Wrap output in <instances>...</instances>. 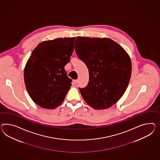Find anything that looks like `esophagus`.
Wrapping results in <instances>:
<instances>
[{"instance_id": "34e87169", "label": "esophagus", "mask_w": 160, "mask_h": 160, "mask_svg": "<svg viewBox=\"0 0 160 160\" xmlns=\"http://www.w3.org/2000/svg\"><path fill=\"white\" fill-rule=\"evenodd\" d=\"M78 82V80H73V84L74 85H76V84H77Z\"/></svg>"}]
</instances>
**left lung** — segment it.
<instances>
[{"instance_id":"left-lung-1","label":"left lung","mask_w":160,"mask_h":160,"mask_svg":"<svg viewBox=\"0 0 160 160\" xmlns=\"http://www.w3.org/2000/svg\"><path fill=\"white\" fill-rule=\"evenodd\" d=\"M75 51L89 70V82L79 88L84 100L92 108L106 109L124 94L132 73L129 55L113 40L78 36Z\"/></svg>"}]
</instances>
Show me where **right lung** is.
Listing matches in <instances>:
<instances>
[{
  "instance_id": "add662e5",
  "label": "right lung",
  "mask_w": 160,
  "mask_h": 160,
  "mask_svg": "<svg viewBox=\"0 0 160 160\" xmlns=\"http://www.w3.org/2000/svg\"><path fill=\"white\" fill-rule=\"evenodd\" d=\"M76 37L57 38L40 43L25 65L24 81L32 101L44 109L62 103L72 86L65 66L70 61Z\"/></svg>"
}]
</instances>
